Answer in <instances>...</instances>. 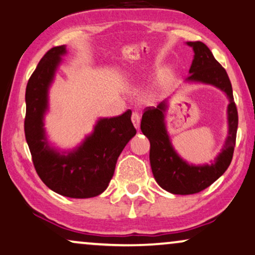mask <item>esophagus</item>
<instances>
[{"instance_id": "esophagus-1", "label": "esophagus", "mask_w": 255, "mask_h": 255, "mask_svg": "<svg viewBox=\"0 0 255 255\" xmlns=\"http://www.w3.org/2000/svg\"><path fill=\"white\" fill-rule=\"evenodd\" d=\"M131 122H133L134 127L136 128V129L140 127V115H138L136 112H133V114H131Z\"/></svg>"}]
</instances>
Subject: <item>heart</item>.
<instances>
[{
  "instance_id": "b5f03b06",
  "label": "heart",
  "mask_w": 255,
  "mask_h": 255,
  "mask_svg": "<svg viewBox=\"0 0 255 255\" xmlns=\"http://www.w3.org/2000/svg\"><path fill=\"white\" fill-rule=\"evenodd\" d=\"M168 79H169V73L168 72H163V73L159 74L158 78L155 81L154 87H152L150 90V92H149V93H150V96H155V94L158 92V90H161V88L164 87L168 83Z\"/></svg>"
}]
</instances>
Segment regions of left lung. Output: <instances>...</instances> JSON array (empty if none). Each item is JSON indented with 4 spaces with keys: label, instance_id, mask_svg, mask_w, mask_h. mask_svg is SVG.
<instances>
[{
    "label": "left lung",
    "instance_id": "1",
    "mask_svg": "<svg viewBox=\"0 0 255 255\" xmlns=\"http://www.w3.org/2000/svg\"><path fill=\"white\" fill-rule=\"evenodd\" d=\"M195 52L190 67L188 83L212 85L226 94L229 135L225 144L211 164L195 165L184 161L172 147L165 127V112L168 99L157 107L145 108L141 120V130L150 142V159L152 175L157 184L174 195H192L201 192L217 181L229 168L236 147L238 129V112L233 99L232 85L226 71L217 62L208 46L202 42H188Z\"/></svg>",
    "mask_w": 255,
    "mask_h": 255
}]
</instances>
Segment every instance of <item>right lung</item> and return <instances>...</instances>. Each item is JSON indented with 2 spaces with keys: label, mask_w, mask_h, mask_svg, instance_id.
I'll return each instance as SVG.
<instances>
[{
  "label": "right lung",
  "mask_w": 255,
  "mask_h": 255,
  "mask_svg": "<svg viewBox=\"0 0 255 255\" xmlns=\"http://www.w3.org/2000/svg\"><path fill=\"white\" fill-rule=\"evenodd\" d=\"M64 54L65 45L52 47L30 77L25 91V138L37 174L47 188L70 198H91L107 189L119 156L136 129L128 110L119 117L99 119L92 134L72 150L60 151L49 143L44 117L49 110V88Z\"/></svg>",
  "instance_id": "obj_1"
}]
</instances>
